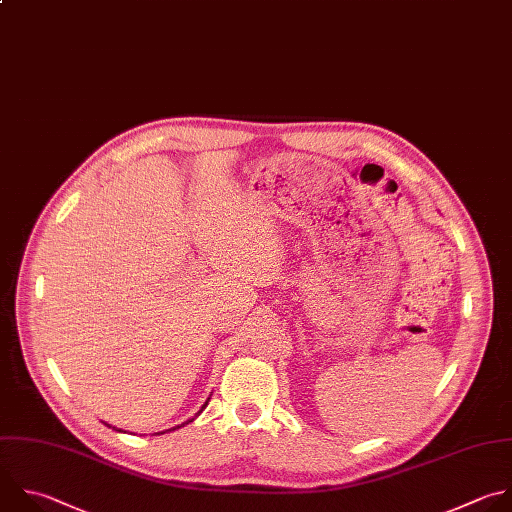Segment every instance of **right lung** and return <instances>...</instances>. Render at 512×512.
Segmentation results:
<instances>
[{"mask_svg":"<svg viewBox=\"0 0 512 512\" xmlns=\"http://www.w3.org/2000/svg\"><path fill=\"white\" fill-rule=\"evenodd\" d=\"M209 400H211V398H207V402H205V404H203V408H201V410H199V414H201V412H203V410H205V408H207V404H209ZM199 414H197V416H199ZM197 416H195V418H197ZM195 418H191V420H187V422H183V424H181V426H185V424H189V422H193V420H195ZM106 426H110V424H106ZM181 426H175V428H170V430H177V428H181ZM110 428H112V426H110ZM118 432H122V430H118ZM160 434H162V432H160Z\"/></svg>","mask_w":512,"mask_h":512,"instance_id":"right-lung-1","label":"right lung"}]
</instances>
